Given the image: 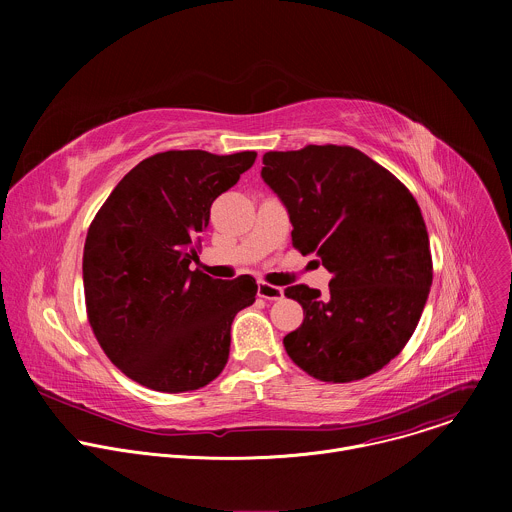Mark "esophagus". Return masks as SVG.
<instances>
[{
	"mask_svg": "<svg viewBox=\"0 0 512 512\" xmlns=\"http://www.w3.org/2000/svg\"><path fill=\"white\" fill-rule=\"evenodd\" d=\"M257 296L263 298V300H269V302H277L283 298V289L281 287H275V285H269L265 281H259L257 285Z\"/></svg>",
	"mask_w": 512,
	"mask_h": 512,
	"instance_id": "esophagus-1",
	"label": "esophagus"
}]
</instances>
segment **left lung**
I'll use <instances>...</instances> for the list:
<instances>
[{"mask_svg":"<svg viewBox=\"0 0 512 512\" xmlns=\"http://www.w3.org/2000/svg\"><path fill=\"white\" fill-rule=\"evenodd\" d=\"M261 178L289 214L294 247L332 273L326 296L285 289L304 308L302 326L283 338L289 358L326 383L381 371L415 332L433 277L415 198L348 145L267 152Z\"/></svg>","mask_w":512,"mask_h":512,"instance_id":"8db88e82","label":"left lung"}]
</instances>
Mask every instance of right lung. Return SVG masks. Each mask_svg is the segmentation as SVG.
<instances>
[{
    "instance_id": "obj_1",
    "label": "right lung",
    "mask_w": 512,
    "mask_h": 512,
    "mask_svg": "<svg viewBox=\"0 0 512 512\" xmlns=\"http://www.w3.org/2000/svg\"><path fill=\"white\" fill-rule=\"evenodd\" d=\"M257 154L164 152L113 188L83 253L91 328L115 367L135 383L184 393L223 373L231 324L255 302L249 275L233 281L192 271L212 202Z\"/></svg>"
}]
</instances>
